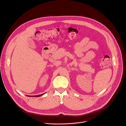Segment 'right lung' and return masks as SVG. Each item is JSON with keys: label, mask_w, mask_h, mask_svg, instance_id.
Listing matches in <instances>:
<instances>
[{"label": "right lung", "mask_w": 126, "mask_h": 126, "mask_svg": "<svg viewBox=\"0 0 126 126\" xmlns=\"http://www.w3.org/2000/svg\"><path fill=\"white\" fill-rule=\"evenodd\" d=\"M45 93H43V94H40V95H35V96H29V95H27V96H29V97H40L43 95H44Z\"/></svg>", "instance_id": "1"}]
</instances>
